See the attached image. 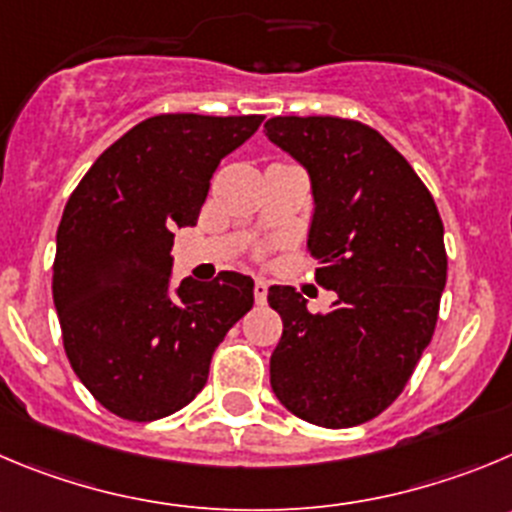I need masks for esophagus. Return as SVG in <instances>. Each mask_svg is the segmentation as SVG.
<instances>
[{"label": "esophagus", "mask_w": 512, "mask_h": 512, "mask_svg": "<svg viewBox=\"0 0 512 512\" xmlns=\"http://www.w3.org/2000/svg\"><path fill=\"white\" fill-rule=\"evenodd\" d=\"M255 303L257 305L267 303V283H265V280H255Z\"/></svg>", "instance_id": "34e87169"}]
</instances>
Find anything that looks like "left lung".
Wrapping results in <instances>:
<instances>
[{
	"instance_id": "1",
	"label": "left lung",
	"mask_w": 512,
	"mask_h": 512,
	"mask_svg": "<svg viewBox=\"0 0 512 512\" xmlns=\"http://www.w3.org/2000/svg\"><path fill=\"white\" fill-rule=\"evenodd\" d=\"M265 128L308 169L315 283L338 295L310 313L290 285L267 290L283 318L272 391L305 422L356 427L404 391L432 341L447 283L442 217L409 161L366 123L275 116Z\"/></svg>"
}]
</instances>
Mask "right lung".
<instances>
[{
    "label": "right lung",
    "mask_w": 512,
    "mask_h": 512,
    "mask_svg": "<svg viewBox=\"0 0 512 512\" xmlns=\"http://www.w3.org/2000/svg\"><path fill=\"white\" fill-rule=\"evenodd\" d=\"M265 116L164 113L133 126L70 194L52 262L62 346L85 389L128 422H154L204 389L252 278L219 272L171 290L176 227H194L219 161Z\"/></svg>",
    "instance_id": "1"
}]
</instances>
